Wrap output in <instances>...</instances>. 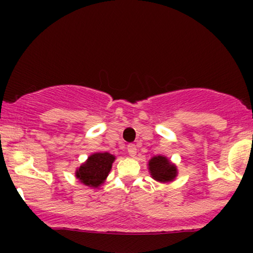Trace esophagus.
Here are the masks:
<instances>
[{
  "mask_svg": "<svg viewBox=\"0 0 253 253\" xmlns=\"http://www.w3.org/2000/svg\"><path fill=\"white\" fill-rule=\"evenodd\" d=\"M127 151H128V155L130 157H134L136 155V147L134 144H129L128 146H127Z\"/></svg>",
  "mask_w": 253,
  "mask_h": 253,
  "instance_id": "1",
  "label": "esophagus"
}]
</instances>
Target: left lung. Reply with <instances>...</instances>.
<instances>
[{"label": "left lung", "instance_id": "1", "mask_svg": "<svg viewBox=\"0 0 253 253\" xmlns=\"http://www.w3.org/2000/svg\"><path fill=\"white\" fill-rule=\"evenodd\" d=\"M149 169L151 175L156 181L170 182L177 175V169L163 156L153 157L149 163Z\"/></svg>", "mask_w": 253, "mask_h": 253}]
</instances>
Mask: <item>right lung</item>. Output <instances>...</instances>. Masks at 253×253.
<instances>
[{
	"label": "right lung",
	"instance_id": "1",
	"mask_svg": "<svg viewBox=\"0 0 253 253\" xmlns=\"http://www.w3.org/2000/svg\"><path fill=\"white\" fill-rule=\"evenodd\" d=\"M114 159L115 157L108 152L94 153L89 157L85 163L78 168L76 171L77 178L83 184L97 188L108 176Z\"/></svg>",
	"mask_w": 253,
	"mask_h": 253
}]
</instances>
